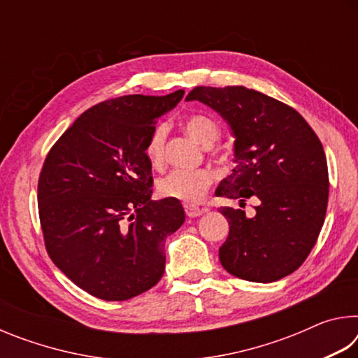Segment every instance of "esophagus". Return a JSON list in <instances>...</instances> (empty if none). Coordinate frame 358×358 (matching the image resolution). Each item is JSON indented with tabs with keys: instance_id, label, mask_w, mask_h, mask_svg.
<instances>
[{
	"instance_id": "1",
	"label": "esophagus",
	"mask_w": 358,
	"mask_h": 358,
	"mask_svg": "<svg viewBox=\"0 0 358 358\" xmlns=\"http://www.w3.org/2000/svg\"><path fill=\"white\" fill-rule=\"evenodd\" d=\"M185 211H186L187 217H197V216H201L205 210L199 208V207H192V205H185Z\"/></svg>"
}]
</instances>
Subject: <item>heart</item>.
<instances>
[{"instance_id": "b5f03b06", "label": "heart", "mask_w": 358, "mask_h": 358, "mask_svg": "<svg viewBox=\"0 0 358 358\" xmlns=\"http://www.w3.org/2000/svg\"><path fill=\"white\" fill-rule=\"evenodd\" d=\"M183 126L187 134L202 147H211L221 136V129L215 120L205 115H191L183 121ZM166 126L159 124L151 131V134L145 145V156L153 166H161L164 161L166 151ZM211 185V175L207 171L197 169V171H177L169 172L164 177L157 180V194L161 197L175 199V201L185 203H196Z\"/></svg>"}]
</instances>
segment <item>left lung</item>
<instances>
[{
  "mask_svg": "<svg viewBox=\"0 0 358 358\" xmlns=\"http://www.w3.org/2000/svg\"><path fill=\"white\" fill-rule=\"evenodd\" d=\"M199 101L226 121L234 142L232 173L217 197L256 202V215L222 207L229 237L220 248L230 275L273 282L305 262L324 226L329 169L322 143L301 115L282 102L245 87H197Z\"/></svg>",
  "mask_w": 358,
  "mask_h": 358,
  "instance_id": "8db88e82",
  "label": "left lung"
}]
</instances>
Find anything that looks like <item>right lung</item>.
<instances>
[{
    "label": "right lung",
    "instance_id": "right-lung-1",
    "mask_svg": "<svg viewBox=\"0 0 358 358\" xmlns=\"http://www.w3.org/2000/svg\"><path fill=\"white\" fill-rule=\"evenodd\" d=\"M185 92L129 94L88 108L53 145L38 203L50 259L85 292L123 301L157 284L166 238L185 222L180 201H151L145 156L157 118Z\"/></svg>",
    "mask_w": 358,
    "mask_h": 358
}]
</instances>
